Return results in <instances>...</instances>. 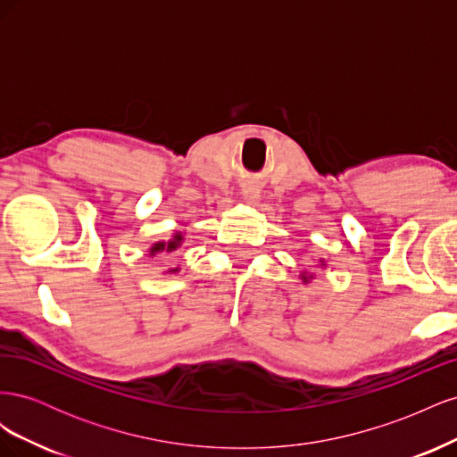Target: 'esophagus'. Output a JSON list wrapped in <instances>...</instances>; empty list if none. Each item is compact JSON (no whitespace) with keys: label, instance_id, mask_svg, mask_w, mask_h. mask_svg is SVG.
<instances>
[{"label":"esophagus","instance_id":"34e87169","mask_svg":"<svg viewBox=\"0 0 457 457\" xmlns=\"http://www.w3.org/2000/svg\"><path fill=\"white\" fill-rule=\"evenodd\" d=\"M242 196L250 202V204H257V200H259V188L253 185V183H245L244 187H242Z\"/></svg>","mask_w":457,"mask_h":457}]
</instances>
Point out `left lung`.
Returning <instances> with one entry per match:
<instances>
[{
	"label": "left lung",
	"instance_id": "left-lung-1",
	"mask_svg": "<svg viewBox=\"0 0 457 457\" xmlns=\"http://www.w3.org/2000/svg\"><path fill=\"white\" fill-rule=\"evenodd\" d=\"M301 278H303V282H309V280L312 278V274L309 276V274H305V272H303V274H301Z\"/></svg>",
	"mask_w": 457,
	"mask_h": 457
}]
</instances>
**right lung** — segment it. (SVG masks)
<instances>
[{"mask_svg":"<svg viewBox=\"0 0 457 457\" xmlns=\"http://www.w3.org/2000/svg\"><path fill=\"white\" fill-rule=\"evenodd\" d=\"M181 242H183V234H175V237L170 240V242H158V244H154L150 247V253L154 255V253H158V252H175L179 245H181ZM179 269H173V270H170V272H177Z\"/></svg>","mask_w":457,"mask_h":457,"instance_id":"1","label":"right lung"}]
</instances>
